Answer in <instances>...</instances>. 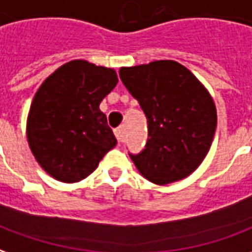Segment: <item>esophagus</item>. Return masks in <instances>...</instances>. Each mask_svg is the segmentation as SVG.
<instances>
[{
    "label": "esophagus",
    "instance_id": "1",
    "mask_svg": "<svg viewBox=\"0 0 252 252\" xmlns=\"http://www.w3.org/2000/svg\"><path fill=\"white\" fill-rule=\"evenodd\" d=\"M115 137L118 139L119 142H125V128L124 126H121L115 130Z\"/></svg>",
    "mask_w": 252,
    "mask_h": 252
}]
</instances>
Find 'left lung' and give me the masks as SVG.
Instances as JSON below:
<instances>
[{"mask_svg":"<svg viewBox=\"0 0 252 252\" xmlns=\"http://www.w3.org/2000/svg\"><path fill=\"white\" fill-rule=\"evenodd\" d=\"M119 78L148 119V142L130 154L145 179L157 185L193 173L212 145L218 115L199 79L173 60L122 67Z\"/></svg>","mask_w":252,"mask_h":252,"instance_id":"left-lung-1","label":"left lung"}]
</instances>
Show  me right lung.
Listing matches in <instances>:
<instances>
[{"mask_svg":"<svg viewBox=\"0 0 252 252\" xmlns=\"http://www.w3.org/2000/svg\"><path fill=\"white\" fill-rule=\"evenodd\" d=\"M117 83L113 68L72 60L40 86L29 108L27 138L36 161L53 179H86L117 145L99 108Z\"/></svg>","mask_w":252,"mask_h":252,"instance_id":"add662e5","label":"right lung"}]
</instances>
